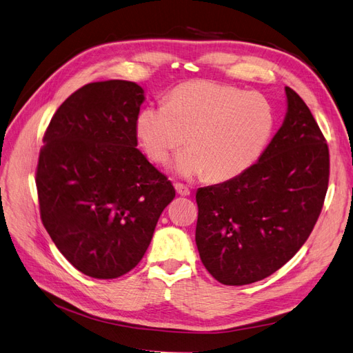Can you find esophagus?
Wrapping results in <instances>:
<instances>
[{"label": "esophagus", "instance_id": "obj_1", "mask_svg": "<svg viewBox=\"0 0 353 353\" xmlns=\"http://www.w3.org/2000/svg\"><path fill=\"white\" fill-rule=\"evenodd\" d=\"M175 190H176V193L179 196H190V193H191L190 188L187 185H184V184H181V183L175 184Z\"/></svg>", "mask_w": 353, "mask_h": 353}]
</instances>
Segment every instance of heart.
Segmentation results:
<instances>
[{
    "mask_svg": "<svg viewBox=\"0 0 353 353\" xmlns=\"http://www.w3.org/2000/svg\"><path fill=\"white\" fill-rule=\"evenodd\" d=\"M275 125V109L263 94L194 81L170 91L166 104L143 109L137 134L154 163H165L188 140L191 147L174 160L172 169L184 178L208 175L222 183L258 162Z\"/></svg>",
    "mask_w": 353,
    "mask_h": 353,
    "instance_id": "1",
    "label": "heart"
}]
</instances>
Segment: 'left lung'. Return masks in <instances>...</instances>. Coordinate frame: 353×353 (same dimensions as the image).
Listing matches in <instances>:
<instances>
[{
  "instance_id": "1",
  "label": "left lung",
  "mask_w": 353,
  "mask_h": 353,
  "mask_svg": "<svg viewBox=\"0 0 353 353\" xmlns=\"http://www.w3.org/2000/svg\"><path fill=\"white\" fill-rule=\"evenodd\" d=\"M283 126L250 169L197 190L196 244L213 279L225 285L261 281L302 248L321 213L330 153L305 101L285 87Z\"/></svg>"
}]
</instances>
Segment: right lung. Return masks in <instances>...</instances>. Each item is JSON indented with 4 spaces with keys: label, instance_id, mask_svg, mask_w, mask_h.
Wrapping results in <instances>:
<instances>
[{
    "label": "right lung",
    "instance_id": "right-lung-1",
    "mask_svg": "<svg viewBox=\"0 0 353 353\" xmlns=\"http://www.w3.org/2000/svg\"><path fill=\"white\" fill-rule=\"evenodd\" d=\"M144 90L130 81L83 85L47 126L37 166L41 221L82 274L110 280L143 259L172 183L137 148Z\"/></svg>",
    "mask_w": 353,
    "mask_h": 353
}]
</instances>
